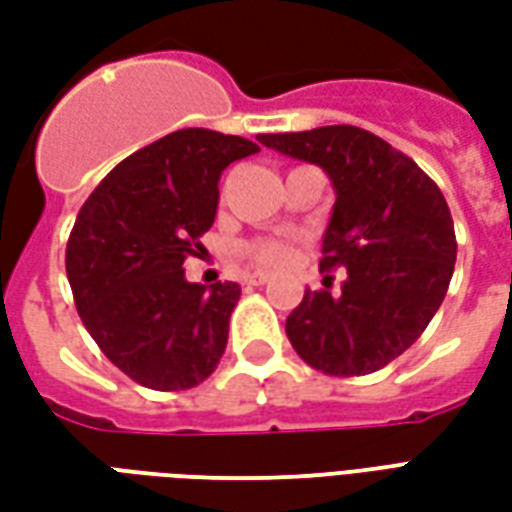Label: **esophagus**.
Returning <instances> with one entry per match:
<instances>
[{
	"instance_id": "34e87169",
	"label": "esophagus",
	"mask_w": 512,
	"mask_h": 512,
	"mask_svg": "<svg viewBox=\"0 0 512 512\" xmlns=\"http://www.w3.org/2000/svg\"><path fill=\"white\" fill-rule=\"evenodd\" d=\"M244 282L246 285H255V288H260V285H266L268 282V274H263V271H255V274H246Z\"/></svg>"
}]
</instances>
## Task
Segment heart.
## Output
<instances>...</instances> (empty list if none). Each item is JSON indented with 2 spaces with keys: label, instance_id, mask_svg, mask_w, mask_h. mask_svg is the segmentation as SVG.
Masks as SVG:
<instances>
[{
  "label": "heart",
  "instance_id": "1",
  "mask_svg": "<svg viewBox=\"0 0 512 512\" xmlns=\"http://www.w3.org/2000/svg\"><path fill=\"white\" fill-rule=\"evenodd\" d=\"M241 255L257 268H285L296 257V244L290 238H255L244 244Z\"/></svg>",
  "mask_w": 512,
  "mask_h": 512
}]
</instances>
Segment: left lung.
I'll return each mask as SVG.
<instances>
[{
  "label": "left lung",
  "mask_w": 512,
  "mask_h": 512,
  "mask_svg": "<svg viewBox=\"0 0 512 512\" xmlns=\"http://www.w3.org/2000/svg\"><path fill=\"white\" fill-rule=\"evenodd\" d=\"M257 139L323 167L337 191L323 235L326 288L304 290L288 315L290 345L326 376H370L417 343L447 296L458 255L447 200L406 153L365 128ZM334 267L344 282L332 294Z\"/></svg>",
  "instance_id": "obj_1"
}]
</instances>
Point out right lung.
I'll return each mask as SVG.
<instances>
[{
  "label": "right lung",
  "mask_w": 512,
  "mask_h": 512,
  "mask_svg": "<svg viewBox=\"0 0 512 512\" xmlns=\"http://www.w3.org/2000/svg\"><path fill=\"white\" fill-rule=\"evenodd\" d=\"M260 147L244 136L183 128L123 158L76 216L65 271L73 301L106 359L136 384L180 392L211 376L238 282H186L219 205V178Z\"/></svg>",
  "instance_id": "obj_1"
}]
</instances>
